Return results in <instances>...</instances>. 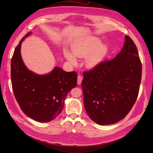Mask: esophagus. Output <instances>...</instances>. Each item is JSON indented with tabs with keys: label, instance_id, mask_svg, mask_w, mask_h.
I'll list each match as a JSON object with an SVG mask.
<instances>
[{
	"label": "esophagus",
	"instance_id": "1",
	"mask_svg": "<svg viewBox=\"0 0 153 153\" xmlns=\"http://www.w3.org/2000/svg\"><path fill=\"white\" fill-rule=\"evenodd\" d=\"M82 79H83L82 76L80 75H78V81H77V84H78V85H80V84H81Z\"/></svg>",
	"mask_w": 153,
	"mask_h": 153
}]
</instances>
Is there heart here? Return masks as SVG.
<instances>
[{"label":"heart","instance_id":"obj_1","mask_svg":"<svg viewBox=\"0 0 153 153\" xmlns=\"http://www.w3.org/2000/svg\"><path fill=\"white\" fill-rule=\"evenodd\" d=\"M100 43V41L98 38L89 37L73 46L71 49L73 54L65 51L64 56L69 62L76 64V59L75 55L78 57H84L87 55L85 62V65L87 68H92L104 58L107 51L106 45Z\"/></svg>","mask_w":153,"mask_h":153}]
</instances>
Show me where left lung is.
<instances>
[{"mask_svg":"<svg viewBox=\"0 0 153 153\" xmlns=\"http://www.w3.org/2000/svg\"><path fill=\"white\" fill-rule=\"evenodd\" d=\"M120 53L84 71L82 87L90 119L100 125L116 123L136 102L142 78V63L135 43L128 36Z\"/></svg>","mask_w":153,"mask_h":153,"instance_id":"1","label":"left lung"}]
</instances>
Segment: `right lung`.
I'll use <instances>...</instances> for the list:
<instances>
[{"instance_id": "obj_1", "label": "right lung", "mask_w": 153, "mask_h": 153, "mask_svg": "<svg viewBox=\"0 0 153 153\" xmlns=\"http://www.w3.org/2000/svg\"><path fill=\"white\" fill-rule=\"evenodd\" d=\"M17 45L11 61V79L14 95L25 114L36 121L50 122L61 112L68 92L76 87L77 74L55 67L48 75H38L29 71L22 59Z\"/></svg>"}]
</instances>
